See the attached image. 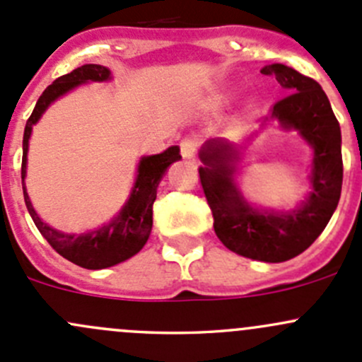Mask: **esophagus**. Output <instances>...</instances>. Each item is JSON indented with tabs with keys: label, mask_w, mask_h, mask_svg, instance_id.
I'll use <instances>...</instances> for the list:
<instances>
[{
	"label": "esophagus",
	"mask_w": 362,
	"mask_h": 362,
	"mask_svg": "<svg viewBox=\"0 0 362 362\" xmlns=\"http://www.w3.org/2000/svg\"><path fill=\"white\" fill-rule=\"evenodd\" d=\"M199 140L196 136H187L180 141V154L184 159H194L196 152H198Z\"/></svg>",
	"instance_id": "esophagus-1"
}]
</instances>
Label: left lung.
<instances>
[{"label":"left lung","instance_id":"8db88e82","mask_svg":"<svg viewBox=\"0 0 362 362\" xmlns=\"http://www.w3.org/2000/svg\"><path fill=\"white\" fill-rule=\"evenodd\" d=\"M261 73L275 76L287 93L266 120L296 129L313 148L312 192L294 210H257L235 184L238 148L221 138L203 145L199 180L214 215L215 235L229 250L255 261L284 262L308 249L337 210L343 182L341 131L315 80L279 63L268 64Z\"/></svg>","mask_w":362,"mask_h":362}]
</instances>
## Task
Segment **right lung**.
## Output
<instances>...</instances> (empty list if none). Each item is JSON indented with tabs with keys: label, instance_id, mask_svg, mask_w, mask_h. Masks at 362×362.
I'll return each instance as SVG.
<instances>
[{
	"label": "right lung",
	"instance_id": "right-lung-1",
	"mask_svg": "<svg viewBox=\"0 0 362 362\" xmlns=\"http://www.w3.org/2000/svg\"><path fill=\"white\" fill-rule=\"evenodd\" d=\"M110 78V69L101 64H83V66L73 69L68 75L59 76L54 80L42 96L36 101V107L31 117L25 122L24 140H23V191L24 202L28 206L33 222L42 233L43 238L50 243L54 250L64 259L71 261L73 264L86 269H103L119 264L126 259L138 254L147 243L152 231V204L158 196V185L166 173L168 166L175 160L182 159L180 148L177 145L166 148L163 154L145 156L138 163L136 180H134L133 191L129 199L122 206L117 217H113L108 224L94 229V231L82 233V235H66L57 229L50 228L49 224L38 217L33 208L29 196L25 192V163H28V147L29 136H31L33 126L40 120L43 112L50 107V103L69 93L71 89L86 82H105Z\"/></svg>",
	"mask_w": 362,
	"mask_h": 362
}]
</instances>
